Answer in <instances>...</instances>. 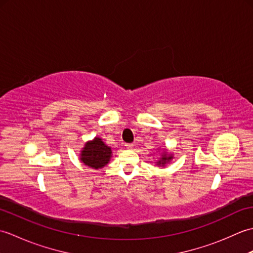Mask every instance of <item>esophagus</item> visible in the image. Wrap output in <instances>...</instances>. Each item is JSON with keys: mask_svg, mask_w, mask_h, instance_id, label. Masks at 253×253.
Returning <instances> with one entry per match:
<instances>
[{"mask_svg": "<svg viewBox=\"0 0 253 253\" xmlns=\"http://www.w3.org/2000/svg\"><path fill=\"white\" fill-rule=\"evenodd\" d=\"M125 146H126V148H127V149H129V150H130V149H132V147H133V146H132V143H126Z\"/></svg>", "mask_w": 253, "mask_h": 253, "instance_id": "1", "label": "esophagus"}]
</instances>
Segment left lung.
Returning <instances> with one entry per match:
<instances>
[{
  "label": "left lung",
  "instance_id": "1",
  "mask_svg": "<svg viewBox=\"0 0 253 253\" xmlns=\"http://www.w3.org/2000/svg\"><path fill=\"white\" fill-rule=\"evenodd\" d=\"M171 159H173V155L164 152V153H162V157H161L160 160L157 162V165L164 166L166 163H169Z\"/></svg>",
  "mask_w": 253,
  "mask_h": 253
}]
</instances>
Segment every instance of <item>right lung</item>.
I'll return each instance as SVG.
<instances>
[{"label": "right lung", "mask_w": 253, "mask_h": 253, "mask_svg": "<svg viewBox=\"0 0 253 253\" xmlns=\"http://www.w3.org/2000/svg\"><path fill=\"white\" fill-rule=\"evenodd\" d=\"M112 158V150L102 141V139L95 137L93 140L84 144L80 152V161L91 169H99L110 162Z\"/></svg>", "instance_id": "right-lung-1"}]
</instances>
